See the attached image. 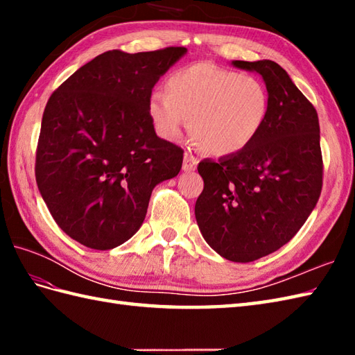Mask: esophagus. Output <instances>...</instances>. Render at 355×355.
Masks as SVG:
<instances>
[{
    "label": "esophagus",
    "instance_id": "obj_1",
    "mask_svg": "<svg viewBox=\"0 0 355 355\" xmlns=\"http://www.w3.org/2000/svg\"><path fill=\"white\" fill-rule=\"evenodd\" d=\"M198 164V158L193 157L191 153H184V162H183V169L186 172H191L197 169Z\"/></svg>",
    "mask_w": 355,
    "mask_h": 355
}]
</instances>
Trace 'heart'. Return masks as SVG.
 <instances>
[{"label":"heart","instance_id":"heart-1","mask_svg":"<svg viewBox=\"0 0 355 355\" xmlns=\"http://www.w3.org/2000/svg\"><path fill=\"white\" fill-rule=\"evenodd\" d=\"M148 101L155 132L178 141L191 128L200 145L215 155L245 149L258 137L268 116L270 97L263 82L252 74L197 62L173 71Z\"/></svg>","mask_w":355,"mask_h":355}]
</instances>
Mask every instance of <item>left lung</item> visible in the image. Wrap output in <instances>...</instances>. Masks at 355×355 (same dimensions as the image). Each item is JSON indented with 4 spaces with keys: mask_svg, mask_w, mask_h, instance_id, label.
Instances as JSON below:
<instances>
[{
    "mask_svg": "<svg viewBox=\"0 0 355 355\" xmlns=\"http://www.w3.org/2000/svg\"><path fill=\"white\" fill-rule=\"evenodd\" d=\"M232 65L262 78L268 116L245 149L200 162L205 189L195 202V218L218 254L252 262L288 243L318 205L320 128L314 107L281 65L267 59Z\"/></svg>",
    "mask_w": 355,
    "mask_h": 355,
    "instance_id": "left-lung-1",
    "label": "left lung"
}]
</instances>
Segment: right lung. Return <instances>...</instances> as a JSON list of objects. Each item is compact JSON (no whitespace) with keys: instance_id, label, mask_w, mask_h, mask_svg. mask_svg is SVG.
Instances as JSON below:
<instances>
[{"instance_id":"add662e5","label":"right lung","mask_w":355,"mask_h":355,"mask_svg":"<svg viewBox=\"0 0 355 355\" xmlns=\"http://www.w3.org/2000/svg\"><path fill=\"white\" fill-rule=\"evenodd\" d=\"M187 53L105 51L59 87L44 110L36 183L71 239L110 250L135 235L155 184L178 175L183 149L148 114L154 85Z\"/></svg>"}]
</instances>
